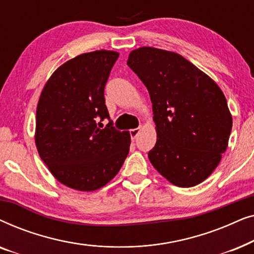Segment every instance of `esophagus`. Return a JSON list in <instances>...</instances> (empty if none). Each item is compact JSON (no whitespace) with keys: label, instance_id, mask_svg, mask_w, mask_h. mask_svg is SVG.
<instances>
[{"label":"esophagus","instance_id":"34e87169","mask_svg":"<svg viewBox=\"0 0 254 254\" xmlns=\"http://www.w3.org/2000/svg\"><path fill=\"white\" fill-rule=\"evenodd\" d=\"M140 131H141V127H137V128H134V129H130V130H129L130 137H131V138H135V137L137 136Z\"/></svg>","mask_w":254,"mask_h":254}]
</instances>
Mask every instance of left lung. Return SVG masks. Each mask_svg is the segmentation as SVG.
<instances>
[{
	"label": "left lung",
	"instance_id": "left-lung-1",
	"mask_svg": "<svg viewBox=\"0 0 254 254\" xmlns=\"http://www.w3.org/2000/svg\"><path fill=\"white\" fill-rule=\"evenodd\" d=\"M127 64L147 86L157 131L148 157L173 185L192 187L216 169L232 117L218 85L182 55L154 47L131 51Z\"/></svg>",
	"mask_w": 254,
	"mask_h": 254
}]
</instances>
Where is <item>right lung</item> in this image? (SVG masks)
<instances>
[{"mask_svg":"<svg viewBox=\"0 0 254 254\" xmlns=\"http://www.w3.org/2000/svg\"><path fill=\"white\" fill-rule=\"evenodd\" d=\"M119 58L113 51L78 55L53 72L37 106L36 145L52 175L70 189L91 192L111 182L130 145L129 131L110 120L104 89Z\"/></svg>","mask_w":254,"mask_h":254,"instance_id":"obj_1","label":"right lung"}]
</instances>
